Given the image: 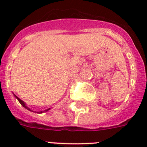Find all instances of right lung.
<instances>
[{
    "mask_svg": "<svg viewBox=\"0 0 147 147\" xmlns=\"http://www.w3.org/2000/svg\"><path fill=\"white\" fill-rule=\"evenodd\" d=\"M15 97H16V98H18V101H19V102H20V104H21V105H23V107H25V108H26V109H27V110H30V109H29V108H28V107H26V105H25V104H24V102H23V101H22V100H21V99H20V98H18V97H17V96H15ZM49 110V109H48V110H45V111H48V110ZM31 111H32V110H31ZM45 111H43V112H45ZM40 113H42V111H41V112H40Z\"/></svg>",
    "mask_w": 147,
    "mask_h": 147,
    "instance_id": "obj_1",
    "label": "right lung"
}]
</instances>
